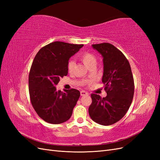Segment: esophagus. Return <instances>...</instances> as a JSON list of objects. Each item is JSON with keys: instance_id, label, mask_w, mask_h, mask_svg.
I'll return each mask as SVG.
<instances>
[{"instance_id": "34e87169", "label": "esophagus", "mask_w": 160, "mask_h": 160, "mask_svg": "<svg viewBox=\"0 0 160 160\" xmlns=\"http://www.w3.org/2000/svg\"><path fill=\"white\" fill-rule=\"evenodd\" d=\"M80 93H81V96H84V95H88V92H86V91H81L80 92Z\"/></svg>"}]
</instances>
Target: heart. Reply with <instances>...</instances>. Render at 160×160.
I'll use <instances>...</instances> for the list:
<instances>
[{
  "instance_id": "heart-1",
  "label": "heart",
  "mask_w": 160,
  "mask_h": 160,
  "mask_svg": "<svg viewBox=\"0 0 160 160\" xmlns=\"http://www.w3.org/2000/svg\"><path fill=\"white\" fill-rule=\"evenodd\" d=\"M79 59L83 62V64L89 69L91 68H95L97 65V62H98V59H97L96 56L89 52L82 53L79 56ZM75 62L72 60H70L68 62V64H67V71H68L70 74L73 72L75 69Z\"/></svg>"
}]
</instances>
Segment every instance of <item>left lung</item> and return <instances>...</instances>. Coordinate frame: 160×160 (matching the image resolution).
Wrapping results in <instances>:
<instances>
[{
    "label": "left lung",
    "instance_id": "obj_1",
    "mask_svg": "<svg viewBox=\"0 0 160 160\" xmlns=\"http://www.w3.org/2000/svg\"><path fill=\"white\" fill-rule=\"evenodd\" d=\"M103 57L102 82L105 98L91 95L89 114L92 120L103 125L118 122L126 114L134 94V80L129 62L123 52L108 42L92 45Z\"/></svg>",
    "mask_w": 160,
    "mask_h": 160
}]
</instances>
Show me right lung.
<instances>
[{"label":"right lung","instance_id":"1","mask_svg":"<svg viewBox=\"0 0 160 160\" xmlns=\"http://www.w3.org/2000/svg\"><path fill=\"white\" fill-rule=\"evenodd\" d=\"M83 45L56 41L42 47L34 58L28 75V90L37 115L52 124L70 119L80 97L75 89L57 91L55 85L67 75L69 60Z\"/></svg>","mask_w":160,"mask_h":160}]
</instances>
